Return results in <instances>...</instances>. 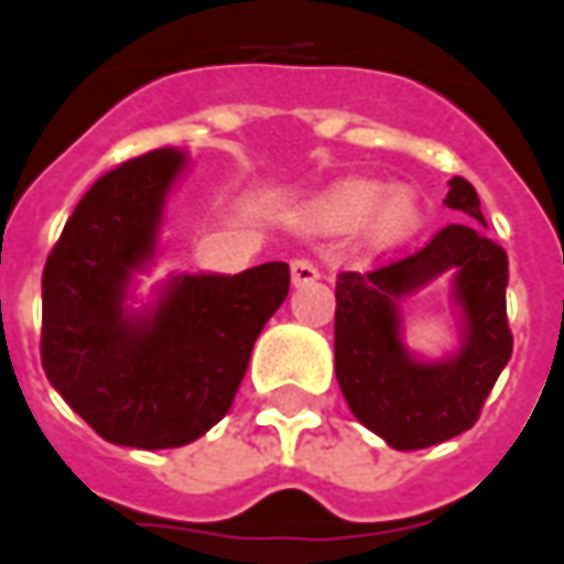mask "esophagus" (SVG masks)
Wrapping results in <instances>:
<instances>
[{"label":"esophagus","mask_w":564,"mask_h":564,"mask_svg":"<svg viewBox=\"0 0 564 564\" xmlns=\"http://www.w3.org/2000/svg\"><path fill=\"white\" fill-rule=\"evenodd\" d=\"M290 278H293V286H305V283H314L319 278V271L314 262H307V259H293V265H290Z\"/></svg>","instance_id":"obj_1"}]
</instances>
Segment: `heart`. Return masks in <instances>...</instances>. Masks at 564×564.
I'll list each match as a JSON object with an SVG mask.
<instances>
[{"mask_svg":"<svg viewBox=\"0 0 564 564\" xmlns=\"http://www.w3.org/2000/svg\"><path fill=\"white\" fill-rule=\"evenodd\" d=\"M302 220L319 232H350L368 223L375 247H395L423 220V202L408 186H387L371 177H344L319 189L302 210Z\"/></svg>","mask_w":564,"mask_h":564,"instance_id":"1","label":"heart"}]
</instances>
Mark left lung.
Masks as SVG:
<instances>
[{"label": "left lung", "instance_id": "1", "mask_svg": "<svg viewBox=\"0 0 564 564\" xmlns=\"http://www.w3.org/2000/svg\"><path fill=\"white\" fill-rule=\"evenodd\" d=\"M444 205L459 214L408 259L378 271H344L335 286V375L359 423L395 449L462 435L508 366V253L486 238L480 198L465 177ZM437 276L451 281L457 347L429 360L403 341V302Z\"/></svg>", "mask_w": 564, "mask_h": 564}]
</instances>
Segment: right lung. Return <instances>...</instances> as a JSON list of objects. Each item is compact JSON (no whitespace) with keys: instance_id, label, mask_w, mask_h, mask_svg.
<instances>
[{"instance_id":"right-lung-1","label":"right lung","mask_w":564,"mask_h":564,"mask_svg":"<svg viewBox=\"0 0 564 564\" xmlns=\"http://www.w3.org/2000/svg\"><path fill=\"white\" fill-rule=\"evenodd\" d=\"M186 162L184 150L160 148L99 177L44 265V375L120 447H184L220 423L259 332L290 293V265L265 262L241 274H169L135 305Z\"/></svg>"}]
</instances>
